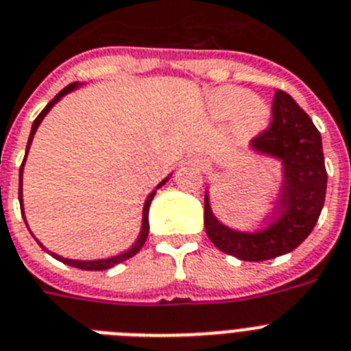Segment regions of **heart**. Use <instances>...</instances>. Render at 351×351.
Returning a JSON list of instances; mask_svg holds the SVG:
<instances>
[{
    "label": "heart",
    "mask_w": 351,
    "mask_h": 351,
    "mask_svg": "<svg viewBox=\"0 0 351 351\" xmlns=\"http://www.w3.org/2000/svg\"><path fill=\"white\" fill-rule=\"evenodd\" d=\"M214 110L221 119L237 117V128L246 135L262 130L269 117V108L264 103L253 99L252 94L237 87L221 89L214 98Z\"/></svg>",
    "instance_id": "obj_1"
}]
</instances>
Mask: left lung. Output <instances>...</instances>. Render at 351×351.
Wrapping results in <instances>:
<instances>
[{"label":"left lung","mask_w":351,"mask_h":351,"mask_svg":"<svg viewBox=\"0 0 351 351\" xmlns=\"http://www.w3.org/2000/svg\"><path fill=\"white\" fill-rule=\"evenodd\" d=\"M250 149L280 162L282 187L275 217L261 230H234L214 216L205 193V230L221 252L261 262L293 252L307 239L325 203L326 169L321 134L284 90L275 93L273 121L250 143Z\"/></svg>","instance_id":"obj_1"}]
</instances>
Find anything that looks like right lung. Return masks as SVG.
<instances>
[{
	"label": "right lung",
	"instance_id": "obj_1",
	"mask_svg": "<svg viewBox=\"0 0 351 351\" xmlns=\"http://www.w3.org/2000/svg\"><path fill=\"white\" fill-rule=\"evenodd\" d=\"M80 82H73V84H69L67 87H64V89L60 90V93L55 96V98L51 99V101L44 107V110L40 112L39 116H37V119L34 121V125H32V130H30V137H28V144H26V153H25V160H23V164H21V169H19V203H21V212L25 214V208H23V167H25V162H26V157H28V152H30V146H32V141H34V135L35 132H37V128H39V125L43 123V119L46 117V114H48L49 110H51L55 105H57L58 101H60L66 94L73 93L75 89H78L80 87ZM171 178V175H167L164 180L160 182V184L155 187V191H152V193L148 194V198H146V202H144V208H143V225H141V232H139V237H137V241L134 243V246L132 248H128L126 252L119 253V255H114V257H108V258H96V261H76V258H66V257H62V255H57V253H53L49 252L48 248H44L43 243L40 241H37L39 243L40 248H44L48 253H51L53 258H57V261L64 262V264H67V266H73V267H78V269H85V271H103V269H108V267H114L117 266V264H121V262H125L128 261L130 257H134L135 253H139V250L143 248L144 243H146V237H148V232H149V221H148V212H149V205H152V199L153 196H155V193H157V189H160L162 185L166 184L167 180ZM23 219H25L26 223V217L23 216ZM28 226V225H26ZM30 230V228H28ZM32 234V232H30ZM34 235V234H32ZM35 237V235H34Z\"/></svg>",
	"mask_w": 351,
	"mask_h": 351
}]
</instances>
